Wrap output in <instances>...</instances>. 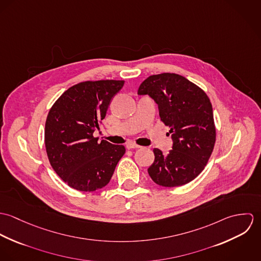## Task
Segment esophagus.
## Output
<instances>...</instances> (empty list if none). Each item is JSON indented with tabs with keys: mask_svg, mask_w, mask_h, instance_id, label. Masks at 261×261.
<instances>
[{
	"mask_svg": "<svg viewBox=\"0 0 261 261\" xmlns=\"http://www.w3.org/2000/svg\"><path fill=\"white\" fill-rule=\"evenodd\" d=\"M126 148L128 149H140L141 148V146H139V145H137V144H135V143H127L126 144Z\"/></svg>",
	"mask_w": 261,
	"mask_h": 261,
	"instance_id": "esophagus-1",
	"label": "esophagus"
}]
</instances>
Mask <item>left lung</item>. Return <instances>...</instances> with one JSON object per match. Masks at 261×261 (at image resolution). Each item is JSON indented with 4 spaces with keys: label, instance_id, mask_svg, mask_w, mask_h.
Masks as SVG:
<instances>
[{
    "label": "left lung",
    "instance_id": "8db88e82",
    "mask_svg": "<svg viewBox=\"0 0 261 261\" xmlns=\"http://www.w3.org/2000/svg\"><path fill=\"white\" fill-rule=\"evenodd\" d=\"M138 94L154 100L161 120L171 127L173 140L168 154L153 149L149 177L163 187L191 182L204 170L216 141L209 97L199 86L175 73L149 76L140 85Z\"/></svg>",
    "mask_w": 261,
    "mask_h": 261
}]
</instances>
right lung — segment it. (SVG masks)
<instances>
[{
  "label": "right lung",
  "mask_w": 261,
  "mask_h": 261,
  "mask_svg": "<svg viewBox=\"0 0 261 261\" xmlns=\"http://www.w3.org/2000/svg\"><path fill=\"white\" fill-rule=\"evenodd\" d=\"M123 80L80 82L68 88L53 105L45 123V147L56 174L68 186L93 192L107 186L123 146L93 137L106 117L112 97Z\"/></svg>",
  "instance_id": "add662e5"
}]
</instances>
